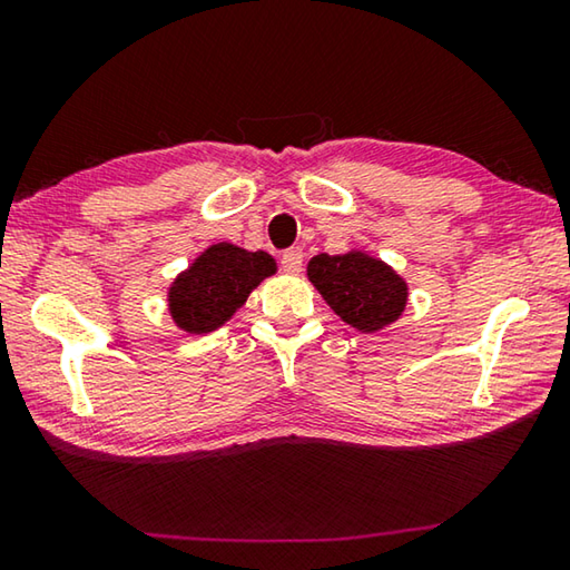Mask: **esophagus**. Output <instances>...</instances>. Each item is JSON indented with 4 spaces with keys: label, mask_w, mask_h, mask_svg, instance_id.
<instances>
[{
    "label": "esophagus",
    "mask_w": 570,
    "mask_h": 570,
    "mask_svg": "<svg viewBox=\"0 0 570 570\" xmlns=\"http://www.w3.org/2000/svg\"><path fill=\"white\" fill-rule=\"evenodd\" d=\"M304 264V250L302 248H288L282 254V268L286 274H298Z\"/></svg>",
    "instance_id": "obj_1"
}]
</instances>
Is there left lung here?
<instances>
[{
    "instance_id": "left-lung-1",
    "label": "left lung",
    "mask_w": 570,
    "mask_h": 570,
    "mask_svg": "<svg viewBox=\"0 0 570 570\" xmlns=\"http://www.w3.org/2000/svg\"><path fill=\"white\" fill-rule=\"evenodd\" d=\"M306 272L324 302L360 332L392 324L407 304V284L387 264L366 254H320Z\"/></svg>"
}]
</instances>
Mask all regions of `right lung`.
<instances>
[{
  "label": "right lung",
  "mask_w": 570,
  "mask_h": 570,
  "mask_svg": "<svg viewBox=\"0 0 570 570\" xmlns=\"http://www.w3.org/2000/svg\"><path fill=\"white\" fill-rule=\"evenodd\" d=\"M274 272V258L264 250L250 254L230 244L210 246L173 282L168 296L173 322L190 334L214 332Z\"/></svg>",
  "instance_id": "1"
}]
</instances>
